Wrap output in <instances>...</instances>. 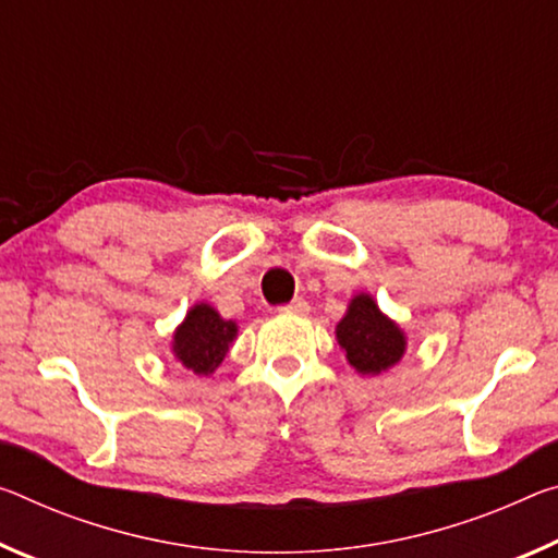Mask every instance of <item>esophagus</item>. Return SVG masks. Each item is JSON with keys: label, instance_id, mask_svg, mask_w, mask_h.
I'll return each mask as SVG.
<instances>
[{"label": "esophagus", "instance_id": "obj_1", "mask_svg": "<svg viewBox=\"0 0 558 558\" xmlns=\"http://www.w3.org/2000/svg\"><path fill=\"white\" fill-rule=\"evenodd\" d=\"M307 311H311V305H307L303 298H295L293 303L280 307V313H286V315H305Z\"/></svg>", "mask_w": 558, "mask_h": 558}]
</instances>
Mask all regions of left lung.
<instances>
[{
	"instance_id": "1",
	"label": "left lung",
	"mask_w": 558,
	"mask_h": 558,
	"mask_svg": "<svg viewBox=\"0 0 558 558\" xmlns=\"http://www.w3.org/2000/svg\"><path fill=\"white\" fill-rule=\"evenodd\" d=\"M344 357L360 375H379L395 367L407 350L402 327L379 311L373 295L350 300L348 313L335 327Z\"/></svg>"
}]
</instances>
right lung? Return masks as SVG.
Returning a JSON list of instances; mask_svg holds the SVG:
<instances>
[{
  "mask_svg": "<svg viewBox=\"0 0 558 558\" xmlns=\"http://www.w3.org/2000/svg\"><path fill=\"white\" fill-rule=\"evenodd\" d=\"M238 325L223 320L208 303L193 305L185 320L175 327L171 352L185 369L196 375H214L235 340Z\"/></svg>",
  "mask_w": 558,
  "mask_h": 558,
  "instance_id": "obj_1",
  "label": "right lung"
}]
</instances>
